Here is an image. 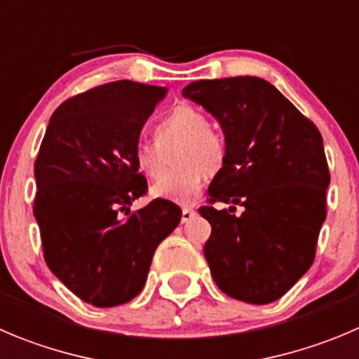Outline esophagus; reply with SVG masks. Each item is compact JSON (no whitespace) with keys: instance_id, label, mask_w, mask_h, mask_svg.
I'll return each mask as SVG.
<instances>
[{"instance_id":"esophagus-1","label":"esophagus","mask_w":359,"mask_h":359,"mask_svg":"<svg viewBox=\"0 0 359 359\" xmlns=\"http://www.w3.org/2000/svg\"><path fill=\"white\" fill-rule=\"evenodd\" d=\"M196 210H192V208H183L182 210V222L185 224V222H190L194 217H196Z\"/></svg>"}]
</instances>
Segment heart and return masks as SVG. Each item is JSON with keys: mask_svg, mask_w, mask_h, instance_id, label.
I'll return each instance as SVG.
<instances>
[{"mask_svg": "<svg viewBox=\"0 0 359 359\" xmlns=\"http://www.w3.org/2000/svg\"><path fill=\"white\" fill-rule=\"evenodd\" d=\"M172 152L178 169L153 187L151 194L172 203H194L203 189L204 176H215L224 167V141L211 130L210 119L203 111L180 105L155 126V142L141 141L135 144L132 158L135 169L146 180L158 182L168 170Z\"/></svg>", "mask_w": 359, "mask_h": 359, "instance_id": "1", "label": "heart"}]
</instances>
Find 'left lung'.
Here are the masks:
<instances>
[{"label":"left lung","instance_id":"obj_1","mask_svg":"<svg viewBox=\"0 0 359 359\" xmlns=\"http://www.w3.org/2000/svg\"><path fill=\"white\" fill-rule=\"evenodd\" d=\"M182 95L224 132L225 163L213 177L204 257L220 291L252 305L282 298L309 271L326 220L330 170L323 137L271 83L245 75L196 81ZM234 203L245 211L232 215Z\"/></svg>","mask_w":359,"mask_h":359}]
</instances>
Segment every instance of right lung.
<instances>
[{
  "mask_svg": "<svg viewBox=\"0 0 359 359\" xmlns=\"http://www.w3.org/2000/svg\"><path fill=\"white\" fill-rule=\"evenodd\" d=\"M165 95L167 88L116 81L63 102L47 125L33 208L43 257L65 287L93 306L135 298L156 247L182 220V210L163 199L130 213L148 189L132 153Z\"/></svg>",
  "mask_w": 359,
  "mask_h": 359,
  "instance_id": "right-lung-1",
  "label": "right lung"
}]
</instances>
